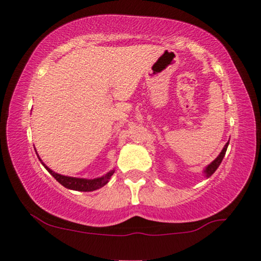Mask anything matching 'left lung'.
Listing matches in <instances>:
<instances>
[{
    "mask_svg": "<svg viewBox=\"0 0 261 261\" xmlns=\"http://www.w3.org/2000/svg\"><path fill=\"white\" fill-rule=\"evenodd\" d=\"M228 145H229V141H228L227 144L224 145V147L222 148V151H221L220 154L216 156V159H215V160H213V162L210 163L209 165L205 167L204 171H203V172H204V176H205L206 178H209L210 176H212V174H213L214 172H215V171L217 170V167L220 166V164H221V162H222V159H223L224 154H226V151H227Z\"/></svg>",
    "mask_w": 261,
    "mask_h": 261,
    "instance_id": "8db88e82",
    "label": "left lung"
}]
</instances>
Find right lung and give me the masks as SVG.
Masks as SVG:
<instances>
[{
    "label": "right lung",
    "mask_w": 261,
    "mask_h": 261,
    "mask_svg": "<svg viewBox=\"0 0 261 261\" xmlns=\"http://www.w3.org/2000/svg\"><path fill=\"white\" fill-rule=\"evenodd\" d=\"M38 155V153H37ZM39 158V155H38ZM40 160L42 165L46 170L48 171L49 173L52 174L53 177L56 178V180L58 181L63 185V187H65L66 189H70V190H76V191H94V190H97V189L105 187V185L108 183L110 177L113 176V173L115 172V170H112L109 171L108 173H106L105 176L102 177H98V178H94V179H87V178H76V177H69V176H63V174H59L55 172V171H52L49 167L46 165V164L42 163V160L39 158Z\"/></svg>",
    "instance_id": "right-lung-1"
}]
</instances>
